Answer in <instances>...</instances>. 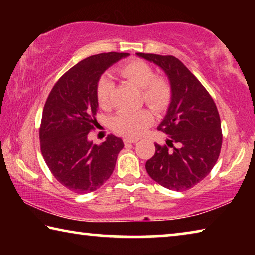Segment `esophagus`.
<instances>
[{"mask_svg":"<svg viewBox=\"0 0 255 255\" xmlns=\"http://www.w3.org/2000/svg\"><path fill=\"white\" fill-rule=\"evenodd\" d=\"M137 141H138V139H136V138H129V137L124 138L125 144H135V143H137Z\"/></svg>","mask_w":255,"mask_h":255,"instance_id":"1","label":"esophagus"}]
</instances>
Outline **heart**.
I'll return each mask as SVG.
<instances>
[{
    "label": "heart",
    "mask_w": 255,
    "mask_h": 255,
    "mask_svg": "<svg viewBox=\"0 0 255 255\" xmlns=\"http://www.w3.org/2000/svg\"><path fill=\"white\" fill-rule=\"evenodd\" d=\"M118 72L132 83L143 89V100L156 110H163L170 105L172 86L165 77L156 76L154 68L141 59H133L118 67ZM115 83L109 74H102L98 79L96 96L99 106L108 109L111 106ZM153 122V115L148 109L137 111H119L110 120L112 130L125 136L138 137Z\"/></svg>",
    "instance_id": "heart-1"
}]
</instances>
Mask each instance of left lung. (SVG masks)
<instances>
[{
	"label": "left lung",
	"mask_w": 255,
	"mask_h": 255,
	"mask_svg": "<svg viewBox=\"0 0 255 255\" xmlns=\"http://www.w3.org/2000/svg\"><path fill=\"white\" fill-rule=\"evenodd\" d=\"M162 67L172 86L169 111L157 129L166 144H155L146 171L162 187L184 191L213 170L221 154L223 133L215 102L199 80L174 56L137 53Z\"/></svg>",
	"instance_id": "left-lung-1"
}]
</instances>
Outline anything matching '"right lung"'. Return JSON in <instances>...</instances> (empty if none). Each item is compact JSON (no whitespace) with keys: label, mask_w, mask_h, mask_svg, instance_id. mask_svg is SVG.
<instances>
[{"label":"right lung","mask_w":255,"mask_h":255,"mask_svg":"<svg viewBox=\"0 0 255 255\" xmlns=\"http://www.w3.org/2000/svg\"><path fill=\"white\" fill-rule=\"evenodd\" d=\"M128 53H102L81 60L59 77L47 98L39 127L40 150L51 174L75 193L92 192L110 178L124 143L110 133L96 145L98 79Z\"/></svg>","instance_id":"1"}]
</instances>
